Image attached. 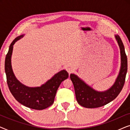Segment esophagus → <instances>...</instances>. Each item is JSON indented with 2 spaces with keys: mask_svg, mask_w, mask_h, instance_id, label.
I'll list each match as a JSON object with an SVG mask.
<instances>
[{
  "mask_svg": "<svg viewBox=\"0 0 130 130\" xmlns=\"http://www.w3.org/2000/svg\"><path fill=\"white\" fill-rule=\"evenodd\" d=\"M66 70L67 71V72L69 73V74L71 73H72L73 72V69L72 68V67H68L66 68Z\"/></svg>",
  "mask_w": 130,
  "mask_h": 130,
  "instance_id": "esophagus-1",
  "label": "esophagus"
}]
</instances>
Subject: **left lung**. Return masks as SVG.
Returning a JSON list of instances; mask_svg holds the SVG:
<instances>
[{"label": "left lung", "instance_id": "1", "mask_svg": "<svg viewBox=\"0 0 130 130\" xmlns=\"http://www.w3.org/2000/svg\"><path fill=\"white\" fill-rule=\"evenodd\" d=\"M115 37L120 48L121 67L116 81L109 89L105 92H97L75 74H70V77L73 84L76 99L78 104L83 107L95 108L105 105L116 98L122 89L127 72V57L121 39L119 35H116Z\"/></svg>", "mask_w": 130, "mask_h": 130}]
</instances>
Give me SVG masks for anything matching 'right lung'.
I'll return each instance as SVG.
<instances>
[{"instance_id":"right-lung-1","label":"right lung","mask_w":130,"mask_h":130,"mask_svg":"<svg viewBox=\"0 0 130 130\" xmlns=\"http://www.w3.org/2000/svg\"><path fill=\"white\" fill-rule=\"evenodd\" d=\"M22 37L23 35L18 37L12 41L5 58L7 83L12 95L20 104L33 109H45L54 103L58 87L62 82L68 78L69 74L67 71L61 70L41 87L29 88L21 83L16 79L12 71L11 56L13 44Z\"/></svg>"}]
</instances>
